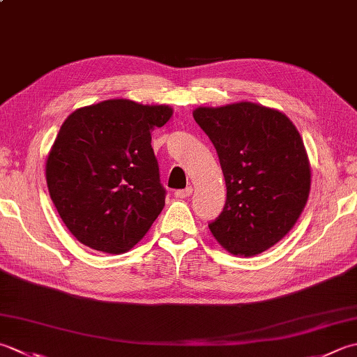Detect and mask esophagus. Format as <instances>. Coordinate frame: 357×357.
Returning <instances> with one entry per match:
<instances>
[{
    "instance_id": "34e87169",
    "label": "esophagus",
    "mask_w": 357,
    "mask_h": 357,
    "mask_svg": "<svg viewBox=\"0 0 357 357\" xmlns=\"http://www.w3.org/2000/svg\"><path fill=\"white\" fill-rule=\"evenodd\" d=\"M193 188L192 187H187V188H183V190H176L174 192V197L179 198V199H184V198H188L192 195Z\"/></svg>"
}]
</instances>
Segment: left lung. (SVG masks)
Wrapping results in <instances>:
<instances>
[{
  "label": "left lung",
  "mask_w": 357,
  "mask_h": 357,
  "mask_svg": "<svg viewBox=\"0 0 357 357\" xmlns=\"http://www.w3.org/2000/svg\"><path fill=\"white\" fill-rule=\"evenodd\" d=\"M193 117L215 146L227 188L208 229L230 254L264 252L289 232L308 199L302 137L280 111L250 102L197 108Z\"/></svg>",
  "instance_id": "8db88e82"
}]
</instances>
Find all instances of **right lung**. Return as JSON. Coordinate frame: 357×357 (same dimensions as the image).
<instances>
[{
    "label": "right lung",
    "instance_id": "obj_1",
    "mask_svg": "<svg viewBox=\"0 0 357 357\" xmlns=\"http://www.w3.org/2000/svg\"><path fill=\"white\" fill-rule=\"evenodd\" d=\"M172 114L165 105L114 99L77 109L63 122L46 181L60 218L85 246L117 255L149 232L167 193L151 131Z\"/></svg>",
    "mask_w": 357,
    "mask_h": 357
}]
</instances>
